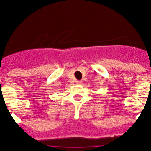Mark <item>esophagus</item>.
Wrapping results in <instances>:
<instances>
[{
  "label": "esophagus",
  "instance_id": "34e87169",
  "mask_svg": "<svg viewBox=\"0 0 151 151\" xmlns=\"http://www.w3.org/2000/svg\"><path fill=\"white\" fill-rule=\"evenodd\" d=\"M83 83V81H82V80H77V81H76V83H77V84H81V83Z\"/></svg>",
  "mask_w": 151,
  "mask_h": 151
}]
</instances>
